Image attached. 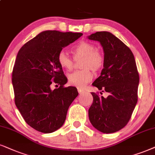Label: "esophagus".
Returning a JSON list of instances; mask_svg holds the SVG:
<instances>
[{
  "mask_svg": "<svg viewBox=\"0 0 155 155\" xmlns=\"http://www.w3.org/2000/svg\"><path fill=\"white\" fill-rule=\"evenodd\" d=\"M78 91H79V93L80 94H84L85 91L83 89H81V88H78Z\"/></svg>",
  "mask_w": 155,
  "mask_h": 155,
  "instance_id": "1",
  "label": "esophagus"
}]
</instances>
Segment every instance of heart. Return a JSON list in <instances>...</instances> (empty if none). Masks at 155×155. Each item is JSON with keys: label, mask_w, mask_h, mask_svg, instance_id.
I'll list each match as a JSON object with an SVG mask.
<instances>
[{"label": "heart", "mask_w": 155, "mask_h": 155, "mask_svg": "<svg viewBox=\"0 0 155 155\" xmlns=\"http://www.w3.org/2000/svg\"><path fill=\"white\" fill-rule=\"evenodd\" d=\"M74 58H83L81 67L83 69L76 71L68 76V82L71 85L82 88L93 79L94 71H99L104 65V55L101 51L97 49L95 45L88 41H80L71 48ZM57 61L63 69L69 71L72 70L74 61L64 51L57 55Z\"/></svg>", "instance_id": "b5f03b06"}]
</instances>
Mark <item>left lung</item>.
<instances>
[{"instance_id":"left-lung-1","label":"left lung","mask_w":155,"mask_h":155,"mask_svg":"<svg viewBox=\"0 0 155 155\" xmlns=\"http://www.w3.org/2000/svg\"><path fill=\"white\" fill-rule=\"evenodd\" d=\"M88 38L100 42L105 58L101 76L92 85L109 94L104 98L91 92L89 120L101 132H116L127 124L137 102L140 76L134 56L128 46L107 31L96 32Z\"/></svg>"}]
</instances>
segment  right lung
Listing matches in <instances>:
<instances>
[{
    "instance_id": "1",
    "label": "right lung",
    "mask_w": 155,
    "mask_h": 155,
    "mask_svg": "<svg viewBox=\"0 0 155 155\" xmlns=\"http://www.w3.org/2000/svg\"><path fill=\"white\" fill-rule=\"evenodd\" d=\"M81 36V33L45 31L18 53L12 72L15 104L25 122L38 132L46 134L59 129L79 94L76 88L64 87L67 79L57 55ZM53 84L60 87L52 90Z\"/></svg>"
}]
</instances>
